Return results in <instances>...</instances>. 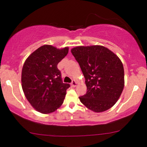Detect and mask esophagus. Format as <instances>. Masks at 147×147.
<instances>
[{
	"label": "esophagus",
	"instance_id": "obj_1",
	"mask_svg": "<svg viewBox=\"0 0 147 147\" xmlns=\"http://www.w3.org/2000/svg\"><path fill=\"white\" fill-rule=\"evenodd\" d=\"M76 84H77V83H76V82L75 81V80H72L71 82V87H76Z\"/></svg>",
	"mask_w": 147,
	"mask_h": 147
}]
</instances>
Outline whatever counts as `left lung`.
I'll return each mask as SVG.
<instances>
[{
	"label": "left lung",
	"mask_w": 147,
	"mask_h": 147,
	"mask_svg": "<svg viewBox=\"0 0 147 147\" xmlns=\"http://www.w3.org/2000/svg\"><path fill=\"white\" fill-rule=\"evenodd\" d=\"M72 55L81 67L87 92L79 97L88 109L102 112L112 108L124 86V71L120 58L102 45L78 46Z\"/></svg>",
	"instance_id": "left-lung-1"
}]
</instances>
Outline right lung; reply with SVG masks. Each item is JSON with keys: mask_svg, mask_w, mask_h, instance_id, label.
Returning <instances> with one entry per match:
<instances>
[{"mask_svg": "<svg viewBox=\"0 0 147 147\" xmlns=\"http://www.w3.org/2000/svg\"><path fill=\"white\" fill-rule=\"evenodd\" d=\"M69 47L57 49L44 45L25 60L21 85L31 105L42 114L51 113L63 104L69 84L62 82L57 64L67 55Z\"/></svg>", "mask_w": 147, "mask_h": 147, "instance_id": "obj_1", "label": "right lung"}]
</instances>
